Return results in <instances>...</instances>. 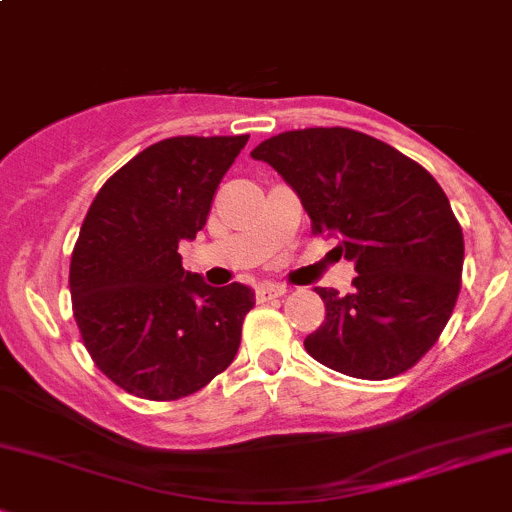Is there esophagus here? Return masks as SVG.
<instances>
[{"label":"esophagus","mask_w":512,"mask_h":512,"mask_svg":"<svg viewBox=\"0 0 512 512\" xmlns=\"http://www.w3.org/2000/svg\"><path fill=\"white\" fill-rule=\"evenodd\" d=\"M283 293H286V288L278 286V283H263V286L256 288V298L261 300V303H266V300H273V298H281Z\"/></svg>","instance_id":"esophagus-1"}]
</instances>
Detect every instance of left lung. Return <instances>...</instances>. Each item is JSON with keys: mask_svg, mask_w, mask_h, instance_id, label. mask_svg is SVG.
Instances as JSON below:
<instances>
[{"mask_svg": "<svg viewBox=\"0 0 512 512\" xmlns=\"http://www.w3.org/2000/svg\"><path fill=\"white\" fill-rule=\"evenodd\" d=\"M298 194L315 234L340 239L352 291L315 288L325 320L305 337L320 365L389 379L439 340L461 291L463 234L434 177L387 142L347 128H305L251 152Z\"/></svg>", "mask_w": 512, "mask_h": 512, "instance_id": "obj_1", "label": "left lung"}]
</instances>
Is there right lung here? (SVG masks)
<instances>
[{"label":"right lung","instance_id":"obj_1","mask_svg":"<svg viewBox=\"0 0 512 512\" xmlns=\"http://www.w3.org/2000/svg\"><path fill=\"white\" fill-rule=\"evenodd\" d=\"M249 135L167 138L120 167L93 199L71 256L73 318L98 370L125 392L172 402L234 362L254 308L244 283L207 286L182 268L221 177Z\"/></svg>","mask_w":512,"mask_h":512}]
</instances>
